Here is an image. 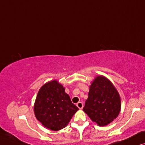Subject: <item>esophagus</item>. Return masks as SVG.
Instances as JSON below:
<instances>
[{
    "label": "esophagus",
    "instance_id": "34e87169",
    "mask_svg": "<svg viewBox=\"0 0 145 145\" xmlns=\"http://www.w3.org/2000/svg\"><path fill=\"white\" fill-rule=\"evenodd\" d=\"M77 107H78L79 109H83V107H84V104H83L82 102H78V103H77Z\"/></svg>",
    "mask_w": 145,
    "mask_h": 145
}]
</instances>
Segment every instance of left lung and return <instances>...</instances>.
I'll use <instances>...</instances> for the list:
<instances>
[{"instance_id": "8db88e82", "label": "left lung", "mask_w": 145, "mask_h": 145, "mask_svg": "<svg viewBox=\"0 0 145 145\" xmlns=\"http://www.w3.org/2000/svg\"><path fill=\"white\" fill-rule=\"evenodd\" d=\"M121 97L111 81L98 76L89 86L84 111L98 126L104 127L114 121L121 111Z\"/></svg>"}]
</instances>
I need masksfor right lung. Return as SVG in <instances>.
Segmentation results:
<instances>
[{"mask_svg": "<svg viewBox=\"0 0 145 145\" xmlns=\"http://www.w3.org/2000/svg\"><path fill=\"white\" fill-rule=\"evenodd\" d=\"M78 110L63 85L55 80L40 88L34 105L38 121L46 128L55 131L66 127Z\"/></svg>", "mask_w": 145, "mask_h": 145, "instance_id": "right-lung-1", "label": "right lung"}]
</instances>
